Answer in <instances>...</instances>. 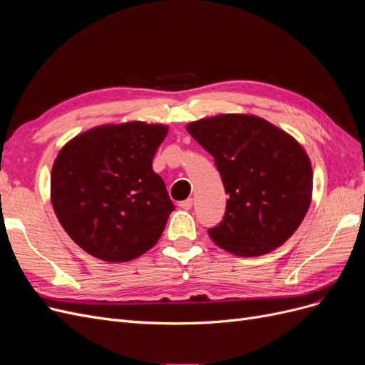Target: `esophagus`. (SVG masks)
I'll return each instance as SVG.
<instances>
[{"label":"esophagus","mask_w":365,"mask_h":365,"mask_svg":"<svg viewBox=\"0 0 365 365\" xmlns=\"http://www.w3.org/2000/svg\"><path fill=\"white\" fill-rule=\"evenodd\" d=\"M192 205H193V200H192V197H189V200H185V201H181V202H180V207H181L182 210H190Z\"/></svg>","instance_id":"34e87169"}]
</instances>
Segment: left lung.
Wrapping results in <instances>:
<instances>
[{"mask_svg":"<svg viewBox=\"0 0 365 365\" xmlns=\"http://www.w3.org/2000/svg\"><path fill=\"white\" fill-rule=\"evenodd\" d=\"M185 129L215 157L230 195L224 220L208 230L210 239L240 257L283 245L312 201V164L300 143L251 114H219Z\"/></svg>","mask_w":365,"mask_h":365,"instance_id":"8db88e82","label":"left lung"}]
</instances>
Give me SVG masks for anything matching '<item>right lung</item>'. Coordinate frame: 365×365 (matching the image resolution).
I'll return each mask as SVG.
<instances>
[{"label": "right lung", "instance_id": "add662e5", "mask_svg": "<svg viewBox=\"0 0 365 365\" xmlns=\"http://www.w3.org/2000/svg\"><path fill=\"white\" fill-rule=\"evenodd\" d=\"M165 125H101L71 138L54 160L50 196L62 228L105 262H129L161 237L173 204L152 160Z\"/></svg>", "mask_w": 365, "mask_h": 365}]
</instances>
